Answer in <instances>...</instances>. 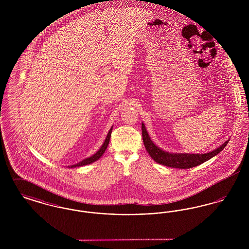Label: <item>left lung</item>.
Segmentation results:
<instances>
[{
    "label": "left lung",
    "mask_w": 249,
    "mask_h": 249,
    "mask_svg": "<svg viewBox=\"0 0 249 249\" xmlns=\"http://www.w3.org/2000/svg\"><path fill=\"white\" fill-rule=\"evenodd\" d=\"M142 142L144 147L150 157L154 160L156 162L172 168L178 169H190L195 166L200 165L205 162L206 160L212 159L215 155L218 154L220 151L224 149L227 143L230 140L226 141L216 149L211 152L204 154H188V153H169L157 146L152 140L150 139L148 132L144 127V124L142 123Z\"/></svg>",
    "instance_id": "8db88e82"
}]
</instances>
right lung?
Wrapping results in <instances>:
<instances>
[{
  "label": "right lung",
  "mask_w": 249,
  "mask_h": 249,
  "mask_svg": "<svg viewBox=\"0 0 249 249\" xmlns=\"http://www.w3.org/2000/svg\"><path fill=\"white\" fill-rule=\"evenodd\" d=\"M112 130H113V127L110 129L109 130V132H108V134H107V138H106V140H105V142L103 143V145L101 146V148L95 153L94 155H92L91 157H89V158H87V159H85L83 160L82 161H80V162H78V163H76V164H74V165L68 166L69 168H75V167H80V166L87 165V164H90V163H92V162H94L96 160H98L104 153L106 152V150H107V145H108V143H109V141H110V137H111V132H112Z\"/></svg>",
  "instance_id": "right-lung-1"
}]
</instances>
